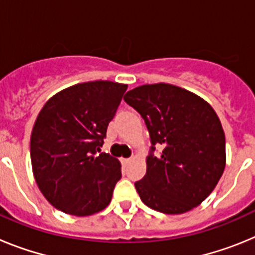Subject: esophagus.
Returning a JSON list of instances; mask_svg holds the SVG:
<instances>
[{"mask_svg":"<svg viewBox=\"0 0 255 255\" xmlns=\"http://www.w3.org/2000/svg\"><path fill=\"white\" fill-rule=\"evenodd\" d=\"M130 161H131V158H121V163H123L124 166H126V164H129Z\"/></svg>","mask_w":255,"mask_h":255,"instance_id":"1","label":"esophagus"}]
</instances>
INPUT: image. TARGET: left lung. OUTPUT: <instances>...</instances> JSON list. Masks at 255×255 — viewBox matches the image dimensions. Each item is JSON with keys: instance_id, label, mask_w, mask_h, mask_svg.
I'll return each instance as SVG.
<instances>
[{"instance_id": "1", "label": "left lung", "mask_w": 255, "mask_h": 255, "mask_svg": "<svg viewBox=\"0 0 255 255\" xmlns=\"http://www.w3.org/2000/svg\"><path fill=\"white\" fill-rule=\"evenodd\" d=\"M124 101L140 114L150 136L147 173L135 182L141 202L166 215L199 206L226 164L225 132L215 110L197 94L158 83L134 88ZM155 145L161 155H154Z\"/></svg>"}]
</instances>
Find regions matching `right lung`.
Here are the masks:
<instances>
[{
    "mask_svg": "<svg viewBox=\"0 0 255 255\" xmlns=\"http://www.w3.org/2000/svg\"><path fill=\"white\" fill-rule=\"evenodd\" d=\"M126 89L108 80L80 83L51 97L40 110L30 136L31 167L55 208L83 217L111 202L121 163L98 153Z\"/></svg>",
    "mask_w": 255,
    "mask_h": 255,
    "instance_id": "add662e5",
    "label": "right lung"
}]
</instances>
